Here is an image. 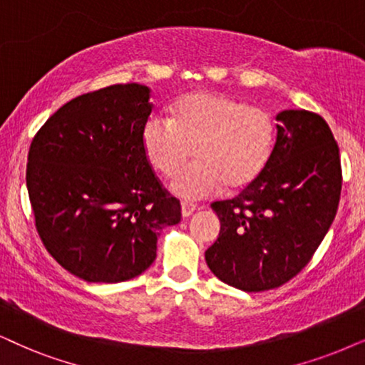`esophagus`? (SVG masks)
<instances>
[{
    "mask_svg": "<svg viewBox=\"0 0 365 365\" xmlns=\"http://www.w3.org/2000/svg\"><path fill=\"white\" fill-rule=\"evenodd\" d=\"M198 209L197 204H193V202H182V215L183 217H190L193 212Z\"/></svg>",
    "mask_w": 365,
    "mask_h": 365,
    "instance_id": "esophagus-1",
    "label": "esophagus"
}]
</instances>
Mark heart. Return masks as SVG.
<instances>
[{"mask_svg":"<svg viewBox=\"0 0 365 365\" xmlns=\"http://www.w3.org/2000/svg\"><path fill=\"white\" fill-rule=\"evenodd\" d=\"M276 123L269 110L215 91L188 92L175 101L170 119L153 114L141 131L146 160L161 177H173L191 153L197 161L172 182L182 198H202L247 187L269 163Z\"/></svg>","mask_w":365,"mask_h":365,"instance_id":"b5f03b06","label":"heart"}]
</instances>
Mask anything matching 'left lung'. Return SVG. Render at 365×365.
I'll return each mask as SVG.
<instances>
[{"label": "left lung", "mask_w": 365, "mask_h": 365, "mask_svg": "<svg viewBox=\"0 0 365 365\" xmlns=\"http://www.w3.org/2000/svg\"><path fill=\"white\" fill-rule=\"evenodd\" d=\"M276 121L278 135L264 172L236 198L212 204L220 232L205 251L207 266L242 292L278 288L297 276L339 209L342 167L325 119L288 109Z\"/></svg>", "instance_id": "1"}]
</instances>
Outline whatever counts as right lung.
<instances>
[{
	"mask_svg": "<svg viewBox=\"0 0 365 365\" xmlns=\"http://www.w3.org/2000/svg\"><path fill=\"white\" fill-rule=\"evenodd\" d=\"M150 87L116 84L68 101L30 145L26 188L43 246L68 273L119 283L156 257L160 230L182 219L141 145Z\"/></svg>",
	"mask_w": 365,
	"mask_h": 365,
	"instance_id": "1",
	"label": "right lung"
}]
</instances>
